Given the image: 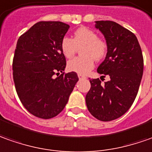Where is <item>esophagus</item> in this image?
Here are the masks:
<instances>
[{
    "label": "esophagus",
    "mask_w": 152,
    "mask_h": 152,
    "mask_svg": "<svg viewBox=\"0 0 152 152\" xmlns=\"http://www.w3.org/2000/svg\"><path fill=\"white\" fill-rule=\"evenodd\" d=\"M78 77H79V79H84V78H86V76L81 75V74H78Z\"/></svg>",
    "instance_id": "34e87169"
}]
</instances>
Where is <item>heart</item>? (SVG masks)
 Here are the masks:
<instances>
[{
    "mask_svg": "<svg viewBox=\"0 0 152 152\" xmlns=\"http://www.w3.org/2000/svg\"><path fill=\"white\" fill-rule=\"evenodd\" d=\"M79 49L80 57L69 61L67 68L70 72L85 75L94 67V61H102L108 51V44L97 33L87 27H80L74 32L73 38L65 37L61 41V50L66 58H72Z\"/></svg>",
    "mask_w": 152,
    "mask_h": 152,
    "instance_id": "1",
    "label": "heart"
}]
</instances>
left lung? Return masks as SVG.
<instances>
[{"instance_id": "obj_1", "label": "left lung", "mask_w": 152, "mask_h": 152, "mask_svg": "<svg viewBox=\"0 0 152 152\" xmlns=\"http://www.w3.org/2000/svg\"><path fill=\"white\" fill-rule=\"evenodd\" d=\"M106 38L108 51L97 72L111 80L102 84L99 78L91 79L86 96L90 113L102 121L124 115L137 97L143 75V56L137 37L127 29L111 20L96 21Z\"/></svg>"}]
</instances>
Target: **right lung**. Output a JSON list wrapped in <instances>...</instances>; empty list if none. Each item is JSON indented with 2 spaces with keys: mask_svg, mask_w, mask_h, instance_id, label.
Returning <instances> with one entry per match:
<instances>
[{
  "mask_svg": "<svg viewBox=\"0 0 152 152\" xmlns=\"http://www.w3.org/2000/svg\"><path fill=\"white\" fill-rule=\"evenodd\" d=\"M69 27L61 21H40L17 41L12 63L15 91L25 108L39 118L61 112L79 80L76 72H64L61 41Z\"/></svg>",
  "mask_w": 152,
  "mask_h": 152,
  "instance_id": "right-lung-1",
  "label": "right lung"
}]
</instances>
